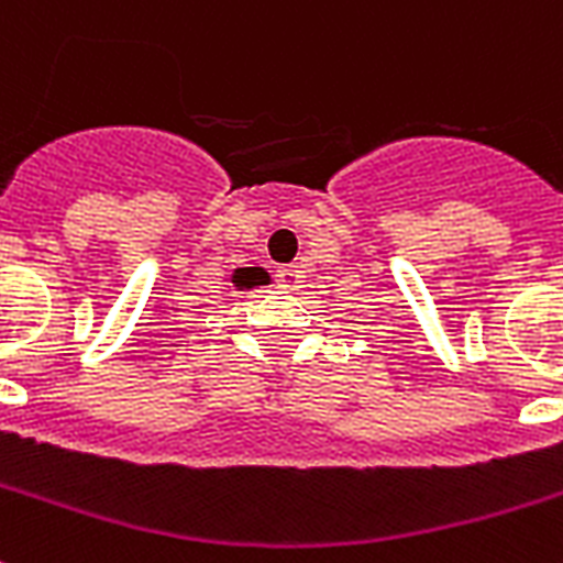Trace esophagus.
Instances as JSON below:
<instances>
[{
	"label": "esophagus",
	"mask_w": 563,
	"mask_h": 563,
	"mask_svg": "<svg viewBox=\"0 0 563 563\" xmlns=\"http://www.w3.org/2000/svg\"><path fill=\"white\" fill-rule=\"evenodd\" d=\"M274 283L286 291H297L300 289V283H303V272L297 266H280L274 272Z\"/></svg>",
	"instance_id": "obj_1"
}]
</instances>
